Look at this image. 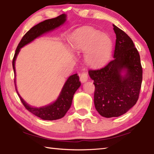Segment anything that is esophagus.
I'll return each instance as SVG.
<instances>
[{
	"mask_svg": "<svg viewBox=\"0 0 154 154\" xmlns=\"http://www.w3.org/2000/svg\"><path fill=\"white\" fill-rule=\"evenodd\" d=\"M80 81L81 83H85L88 79V73L86 71H83L80 74Z\"/></svg>",
	"mask_w": 154,
	"mask_h": 154,
	"instance_id": "esophagus-1",
	"label": "esophagus"
}]
</instances>
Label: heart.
I'll use <instances>...</instances> for the list:
<instances>
[{"label":"heart","instance_id":"heart-1","mask_svg":"<svg viewBox=\"0 0 154 154\" xmlns=\"http://www.w3.org/2000/svg\"><path fill=\"white\" fill-rule=\"evenodd\" d=\"M73 47L79 51H86V62L93 67L105 64L112 51V41L108 36L93 29L79 33L72 41Z\"/></svg>","mask_w":154,"mask_h":154}]
</instances>
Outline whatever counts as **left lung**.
I'll use <instances>...</instances> for the list:
<instances>
[{
    "label": "left lung",
    "mask_w": 154,
    "mask_h": 154,
    "mask_svg": "<svg viewBox=\"0 0 154 154\" xmlns=\"http://www.w3.org/2000/svg\"><path fill=\"white\" fill-rule=\"evenodd\" d=\"M113 26L116 35L113 59L103 67L89 71L95 87V109L107 118L123 115L136 103L143 73L140 54L133 41L122 29Z\"/></svg>",
    "instance_id": "obj_1"
}]
</instances>
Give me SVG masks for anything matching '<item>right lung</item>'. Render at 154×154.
Instances as JSON below:
<instances>
[{
	"instance_id": "1",
	"label": "right lung",
	"mask_w": 154,
	"mask_h": 154,
	"mask_svg": "<svg viewBox=\"0 0 154 154\" xmlns=\"http://www.w3.org/2000/svg\"><path fill=\"white\" fill-rule=\"evenodd\" d=\"M66 17H67L66 14H63L56 18L45 20L43 21V22L37 24V25L32 27L23 36L20 43L18 45L13 57V67L14 75V63L18 54H19L20 51V49H21L25 45L31 43V41L35 40L36 38L40 37L43 34L53 31V30L63 25L66 21ZM80 85L81 82L79 81V78L77 74L71 75L68 78L67 80L66 81L65 83L63 85L61 93H60L57 100L53 103L39 108L33 107L27 104L22 99V97H20L19 93L17 92V87L16 90L18 95L19 96L21 102H22L23 105L27 110L32 114H34L35 116L40 117L42 119L52 121V120L61 119L63 117L65 116L66 113L67 112V111L71 107L75 93L80 87ZM15 86H16V84H15Z\"/></svg>"
}]
</instances>
